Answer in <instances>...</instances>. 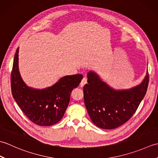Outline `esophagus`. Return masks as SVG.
<instances>
[{
  "mask_svg": "<svg viewBox=\"0 0 158 158\" xmlns=\"http://www.w3.org/2000/svg\"><path fill=\"white\" fill-rule=\"evenodd\" d=\"M87 83V79L86 78H83L82 80L81 83H80V87H81V88H83V86H84L85 84Z\"/></svg>",
  "mask_w": 158,
  "mask_h": 158,
  "instance_id": "1",
  "label": "esophagus"
}]
</instances>
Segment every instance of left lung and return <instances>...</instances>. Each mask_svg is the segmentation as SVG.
<instances>
[{"label": "left lung", "mask_w": 158, "mask_h": 158, "mask_svg": "<svg viewBox=\"0 0 158 158\" xmlns=\"http://www.w3.org/2000/svg\"><path fill=\"white\" fill-rule=\"evenodd\" d=\"M87 77L83 94L90 119L96 126L109 130L130 119L145 97L149 83L148 71L139 84L128 89H114L93 70Z\"/></svg>", "instance_id": "1"}]
</instances>
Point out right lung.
<instances>
[{
  "mask_svg": "<svg viewBox=\"0 0 158 158\" xmlns=\"http://www.w3.org/2000/svg\"><path fill=\"white\" fill-rule=\"evenodd\" d=\"M17 49L11 76L13 98L28 118L36 125L52 126L61 119L69 105L70 94L79 86L83 75H66L52 86L43 89L29 87L23 81L18 65Z\"/></svg>",
  "mask_w": 158,
  "mask_h": 158,
  "instance_id": "obj_1",
  "label": "right lung"
}]
</instances>
